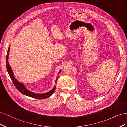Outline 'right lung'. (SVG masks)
Returning a JSON list of instances; mask_svg holds the SVG:
<instances>
[{"label":"right lung","instance_id":"1","mask_svg":"<svg viewBox=\"0 0 127 127\" xmlns=\"http://www.w3.org/2000/svg\"><path fill=\"white\" fill-rule=\"evenodd\" d=\"M9 49H10V46L8 48V51H7V57H6V65H7L6 67H7V71H8V72L9 75L10 76L11 80H12L14 85H15V87H16L17 89L18 90V91L20 92L21 93H22L23 94L25 95L26 96H28L34 98L39 99L47 98L50 96L51 95H52V94L54 93L56 86H55L54 87H53L52 90H51L49 92H47V93H43V94H36L35 93H33V92H31V91H29L28 90H27L26 88L25 87L23 84L20 83L16 78L14 77V74L13 73L12 70H11V68L8 63V60ZM60 72H61V71H59V73ZM56 82H57V79H56Z\"/></svg>","mask_w":127,"mask_h":127}]
</instances>
